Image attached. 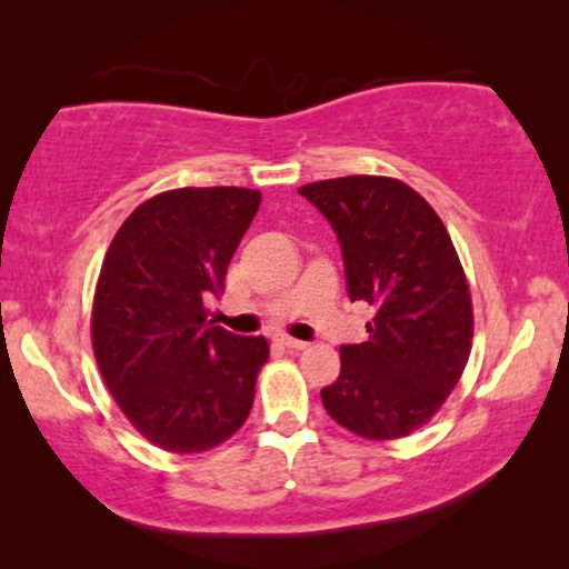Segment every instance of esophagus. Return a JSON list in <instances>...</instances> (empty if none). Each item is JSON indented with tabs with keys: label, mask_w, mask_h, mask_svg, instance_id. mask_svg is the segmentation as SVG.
Instances as JSON below:
<instances>
[{
	"label": "esophagus",
	"mask_w": 569,
	"mask_h": 569,
	"mask_svg": "<svg viewBox=\"0 0 569 569\" xmlns=\"http://www.w3.org/2000/svg\"><path fill=\"white\" fill-rule=\"evenodd\" d=\"M287 349H295V352H302V349H308V341H300V339H292V337H282L279 339Z\"/></svg>",
	"instance_id": "34e87169"
}]
</instances>
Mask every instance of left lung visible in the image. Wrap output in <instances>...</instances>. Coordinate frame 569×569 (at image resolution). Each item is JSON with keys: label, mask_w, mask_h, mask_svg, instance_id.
Wrapping results in <instances>:
<instances>
[{"label": "left lung", "mask_w": 569, "mask_h": 569, "mask_svg": "<svg viewBox=\"0 0 569 569\" xmlns=\"http://www.w3.org/2000/svg\"><path fill=\"white\" fill-rule=\"evenodd\" d=\"M298 193L337 232L349 298L376 310L368 341L341 345L323 407L360 438H407L442 407L469 362L473 310L453 240L396 178H329Z\"/></svg>", "instance_id": "left-lung-1"}]
</instances>
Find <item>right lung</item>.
I'll return each mask as SVG.
<instances>
[{
  "label": "right lung",
  "mask_w": 569,
  "mask_h": 569,
  "mask_svg": "<svg viewBox=\"0 0 569 569\" xmlns=\"http://www.w3.org/2000/svg\"><path fill=\"white\" fill-rule=\"evenodd\" d=\"M261 193L238 186L173 189L127 217L108 248L92 302V349L108 391L152 446L201 453L240 430L263 337L209 321Z\"/></svg>",
  "instance_id": "1"
}]
</instances>
